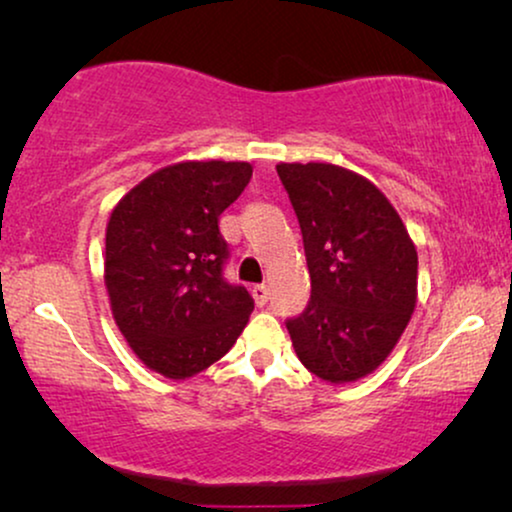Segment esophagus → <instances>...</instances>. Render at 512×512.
I'll return each mask as SVG.
<instances>
[{"mask_svg": "<svg viewBox=\"0 0 512 512\" xmlns=\"http://www.w3.org/2000/svg\"><path fill=\"white\" fill-rule=\"evenodd\" d=\"M251 296H254L258 307H263L265 303H268V298H270V289L265 284H256L254 289H251Z\"/></svg>", "mask_w": 512, "mask_h": 512, "instance_id": "obj_1", "label": "esophagus"}]
</instances>
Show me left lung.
Here are the masks:
<instances>
[{
	"mask_svg": "<svg viewBox=\"0 0 512 512\" xmlns=\"http://www.w3.org/2000/svg\"><path fill=\"white\" fill-rule=\"evenodd\" d=\"M296 209L312 298L286 321L293 349L331 384L387 361L417 305V249L373 181L333 163H279Z\"/></svg>",
	"mask_w": 512,
	"mask_h": 512,
	"instance_id": "obj_1",
	"label": "left lung"
}]
</instances>
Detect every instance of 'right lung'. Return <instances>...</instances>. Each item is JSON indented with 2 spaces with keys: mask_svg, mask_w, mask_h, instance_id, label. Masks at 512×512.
<instances>
[{
  "mask_svg": "<svg viewBox=\"0 0 512 512\" xmlns=\"http://www.w3.org/2000/svg\"><path fill=\"white\" fill-rule=\"evenodd\" d=\"M242 160H181L130 188L107 223L104 286L118 331L139 361L188 380L221 359L254 298L221 277L219 216L249 184Z\"/></svg>",
  "mask_w": 512,
  "mask_h": 512,
  "instance_id": "right-lung-1",
  "label": "right lung"
}]
</instances>
